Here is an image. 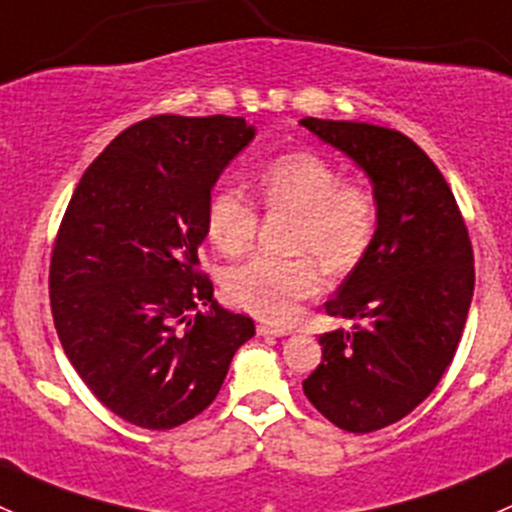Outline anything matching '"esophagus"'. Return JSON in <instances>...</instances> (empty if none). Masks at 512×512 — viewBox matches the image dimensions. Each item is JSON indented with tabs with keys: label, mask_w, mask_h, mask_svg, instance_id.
Masks as SVG:
<instances>
[{
	"label": "esophagus",
	"mask_w": 512,
	"mask_h": 512,
	"mask_svg": "<svg viewBox=\"0 0 512 512\" xmlns=\"http://www.w3.org/2000/svg\"><path fill=\"white\" fill-rule=\"evenodd\" d=\"M257 334L260 337H287V329L275 327V324H257Z\"/></svg>",
	"instance_id": "34e87169"
}]
</instances>
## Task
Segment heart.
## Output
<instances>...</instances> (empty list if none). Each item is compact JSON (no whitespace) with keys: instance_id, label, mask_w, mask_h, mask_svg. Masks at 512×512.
Listing matches in <instances>:
<instances>
[{"instance_id":"heart-1","label":"heart","mask_w":512,"mask_h":512,"mask_svg":"<svg viewBox=\"0 0 512 512\" xmlns=\"http://www.w3.org/2000/svg\"><path fill=\"white\" fill-rule=\"evenodd\" d=\"M257 193L267 208L294 215L292 257H252L225 277V297L237 309L292 322L299 302L322 289L323 262L344 275L364 260L376 232V200L366 185L342 180L339 170L314 153H285L257 173ZM208 237L225 255H240L255 240L257 213L240 193L220 190L208 205Z\"/></svg>"}]
</instances>
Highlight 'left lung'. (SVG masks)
<instances>
[{
	"instance_id": "8db88e82",
	"label": "left lung",
	"mask_w": 512,
	"mask_h": 512,
	"mask_svg": "<svg viewBox=\"0 0 512 512\" xmlns=\"http://www.w3.org/2000/svg\"><path fill=\"white\" fill-rule=\"evenodd\" d=\"M299 126L364 170L376 200L371 247L324 304L352 329L319 337L322 364L302 381L334 426L371 433L411 414L453 361L476 285L471 240L446 178L409 136L359 121Z\"/></svg>"
}]
</instances>
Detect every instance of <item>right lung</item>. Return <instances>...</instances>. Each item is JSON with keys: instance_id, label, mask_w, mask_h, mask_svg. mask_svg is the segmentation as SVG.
<instances>
[{"instance_id": "right-lung-1", "label": "right lung", "mask_w": 512, "mask_h": 512, "mask_svg": "<svg viewBox=\"0 0 512 512\" xmlns=\"http://www.w3.org/2000/svg\"><path fill=\"white\" fill-rule=\"evenodd\" d=\"M245 118L153 116L86 168L51 255L54 327L106 409L165 431L208 409L255 322L200 275L210 193L250 146Z\"/></svg>"}]
</instances>
